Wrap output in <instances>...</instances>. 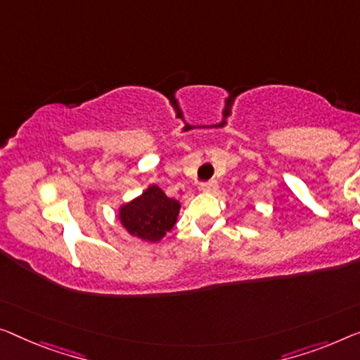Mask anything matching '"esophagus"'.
<instances>
[{
	"instance_id": "1",
	"label": "esophagus",
	"mask_w": 360,
	"mask_h": 360,
	"mask_svg": "<svg viewBox=\"0 0 360 360\" xmlns=\"http://www.w3.org/2000/svg\"><path fill=\"white\" fill-rule=\"evenodd\" d=\"M217 189H218L217 181H207V182H203V184H200V191L208 192V194H212V192H214Z\"/></svg>"
}]
</instances>
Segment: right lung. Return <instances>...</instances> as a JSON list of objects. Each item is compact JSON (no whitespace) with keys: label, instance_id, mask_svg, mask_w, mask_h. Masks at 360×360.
<instances>
[{"label":"right lung","instance_id":"right-lung-1","mask_svg":"<svg viewBox=\"0 0 360 360\" xmlns=\"http://www.w3.org/2000/svg\"><path fill=\"white\" fill-rule=\"evenodd\" d=\"M181 203L169 198L158 186H150L142 195L120 207V221L131 236L158 243L178 221Z\"/></svg>","mask_w":360,"mask_h":360}]
</instances>
